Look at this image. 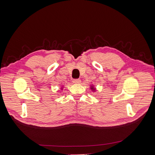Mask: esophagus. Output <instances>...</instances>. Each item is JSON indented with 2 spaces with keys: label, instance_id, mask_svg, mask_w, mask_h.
Here are the masks:
<instances>
[{
  "label": "esophagus",
  "instance_id": "34e87169",
  "mask_svg": "<svg viewBox=\"0 0 155 155\" xmlns=\"http://www.w3.org/2000/svg\"><path fill=\"white\" fill-rule=\"evenodd\" d=\"M73 82L74 84H80L81 80L80 79H73Z\"/></svg>",
  "mask_w": 155,
  "mask_h": 155
}]
</instances>
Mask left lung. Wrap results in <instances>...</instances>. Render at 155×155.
<instances>
[{"instance_id": "obj_1", "label": "left lung", "mask_w": 155, "mask_h": 155, "mask_svg": "<svg viewBox=\"0 0 155 155\" xmlns=\"http://www.w3.org/2000/svg\"><path fill=\"white\" fill-rule=\"evenodd\" d=\"M91 89L93 91V92H95L96 90H95V88H94V87L93 85L91 86Z\"/></svg>"}]
</instances>
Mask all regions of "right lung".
I'll list each match as a JSON object with an SVG mask.
<instances>
[{
    "label": "right lung",
    "mask_w": 155,
    "mask_h": 155,
    "mask_svg": "<svg viewBox=\"0 0 155 155\" xmlns=\"http://www.w3.org/2000/svg\"><path fill=\"white\" fill-rule=\"evenodd\" d=\"M61 90H63V87H62V88H61Z\"/></svg>",
    "instance_id": "obj_1"
}]
</instances>
